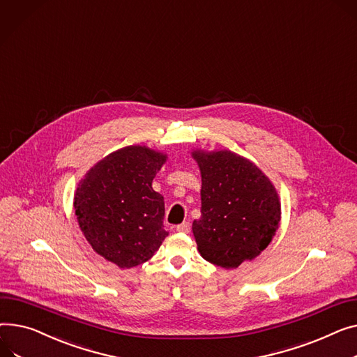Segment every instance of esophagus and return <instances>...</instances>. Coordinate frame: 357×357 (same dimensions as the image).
<instances>
[{
  "label": "esophagus",
  "mask_w": 357,
  "mask_h": 357,
  "mask_svg": "<svg viewBox=\"0 0 357 357\" xmlns=\"http://www.w3.org/2000/svg\"><path fill=\"white\" fill-rule=\"evenodd\" d=\"M176 231H178V232H185V234H188L189 231H191V224H189V222H182V224H179V225L176 227Z\"/></svg>",
  "instance_id": "1"
}]
</instances>
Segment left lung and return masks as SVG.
<instances>
[{"mask_svg":"<svg viewBox=\"0 0 357 357\" xmlns=\"http://www.w3.org/2000/svg\"><path fill=\"white\" fill-rule=\"evenodd\" d=\"M201 188V218L192 231L209 263L236 268L271 243L281 206L275 188L254 163L229 151L194 152Z\"/></svg>","mask_w":357,"mask_h":357,"instance_id":"left-lung-1","label":"left lung"}]
</instances>
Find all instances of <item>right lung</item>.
<instances>
[{
	"label": "right lung",
	"instance_id": "1",
	"mask_svg": "<svg viewBox=\"0 0 357 357\" xmlns=\"http://www.w3.org/2000/svg\"><path fill=\"white\" fill-rule=\"evenodd\" d=\"M165 160L160 152L128 146L94 165L77 188L80 229L91 248L117 267L145 263L168 235L163 197L152 188Z\"/></svg>",
	"mask_w": 357,
	"mask_h": 357
}]
</instances>
